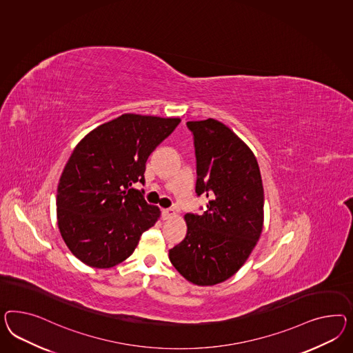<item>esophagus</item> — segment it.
I'll return each mask as SVG.
<instances>
[{
	"mask_svg": "<svg viewBox=\"0 0 353 353\" xmlns=\"http://www.w3.org/2000/svg\"><path fill=\"white\" fill-rule=\"evenodd\" d=\"M172 216H174V210H171V208L170 210H163V219H171Z\"/></svg>",
	"mask_w": 353,
	"mask_h": 353,
	"instance_id": "34e87169",
	"label": "esophagus"
}]
</instances>
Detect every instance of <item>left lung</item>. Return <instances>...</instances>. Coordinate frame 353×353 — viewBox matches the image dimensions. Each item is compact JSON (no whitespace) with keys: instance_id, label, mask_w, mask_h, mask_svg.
Listing matches in <instances>:
<instances>
[{"instance_id":"1","label":"left lung","mask_w":353,"mask_h":353,"mask_svg":"<svg viewBox=\"0 0 353 353\" xmlns=\"http://www.w3.org/2000/svg\"><path fill=\"white\" fill-rule=\"evenodd\" d=\"M196 157L203 214H185L186 236L170 249L174 268L195 285H216L236 274L263 228V185L247 143L216 119L188 122Z\"/></svg>"}]
</instances>
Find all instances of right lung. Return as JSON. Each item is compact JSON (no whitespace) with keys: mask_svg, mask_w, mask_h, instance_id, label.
Listing matches in <instances>:
<instances>
[{"mask_svg":"<svg viewBox=\"0 0 353 353\" xmlns=\"http://www.w3.org/2000/svg\"><path fill=\"white\" fill-rule=\"evenodd\" d=\"M180 118L123 114L87 134L57 185V226L69 250L87 266L110 268L134 253L161 210L148 204L145 164Z\"/></svg>","mask_w":353,"mask_h":353,"instance_id":"add662e5","label":"right lung"}]
</instances>
